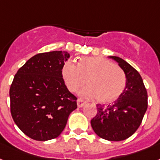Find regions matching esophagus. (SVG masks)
<instances>
[{
    "label": "esophagus",
    "instance_id": "obj_1",
    "mask_svg": "<svg viewBox=\"0 0 160 160\" xmlns=\"http://www.w3.org/2000/svg\"><path fill=\"white\" fill-rule=\"evenodd\" d=\"M77 104L78 107H82L83 105L86 104V101H83L82 99H78V100L77 101Z\"/></svg>",
    "mask_w": 160,
    "mask_h": 160
}]
</instances>
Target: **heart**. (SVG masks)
<instances>
[{
    "instance_id": "1",
    "label": "heart",
    "mask_w": 160,
    "mask_h": 160,
    "mask_svg": "<svg viewBox=\"0 0 160 160\" xmlns=\"http://www.w3.org/2000/svg\"><path fill=\"white\" fill-rule=\"evenodd\" d=\"M61 72L66 87L71 92H77L88 82V86L82 90L80 95L95 97L101 104L115 101L126 87L124 71L104 58H82L78 64L68 60L63 65Z\"/></svg>"
}]
</instances>
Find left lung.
I'll use <instances>...</instances> for the list:
<instances>
[{
	"label": "left lung",
	"mask_w": 160,
	"mask_h": 160,
	"mask_svg": "<svg viewBox=\"0 0 160 160\" xmlns=\"http://www.w3.org/2000/svg\"><path fill=\"white\" fill-rule=\"evenodd\" d=\"M109 58L118 62L126 75V87L112 105L97 104V113L91 120L97 136L111 142H119L135 133L142 122L148 96L141 75L132 66L117 56Z\"/></svg>",
	"instance_id": "8db88e82"
}]
</instances>
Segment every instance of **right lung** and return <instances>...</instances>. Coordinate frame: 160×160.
<instances>
[{"label":"right lung","mask_w":160,"mask_h":160,"mask_svg":"<svg viewBox=\"0 0 160 160\" xmlns=\"http://www.w3.org/2000/svg\"><path fill=\"white\" fill-rule=\"evenodd\" d=\"M67 51L34 55L14 75L10 88V113L15 124L36 141H48L63 132L77 97L68 90L62 68Z\"/></svg>","instance_id":"add662e5"}]
</instances>
